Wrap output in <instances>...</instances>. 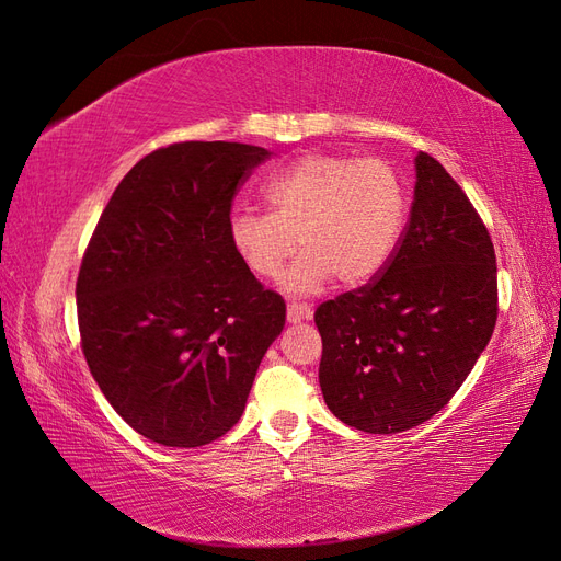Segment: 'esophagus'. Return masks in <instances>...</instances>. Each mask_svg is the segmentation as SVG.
I'll return each mask as SVG.
<instances>
[{"label":"esophagus","instance_id":"esophagus-1","mask_svg":"<svg viewBox=\"0 0 561 561\" xmlns=\"http://www.w3.org/2000/svg\"><path fill=\"white\" fill-rule=\"evenodd\" d=\"M311 318H313V309L309 307V304H297V301L287 304V320L290 322H301V320H311Z\"/></svg>","mask_w":561,"mask_h":561}]
</instances>
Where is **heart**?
Here are the masks:
<instances>
[{"mask_svg": "<svg viewBox=\"0 0 561 561\" xmlns=\"http://www.w3.org/2000/svg\"><path fill=\"white\" fill-rule=\"evenodd\" d=\"M268 213L233 208L229 241L252 276L278 278L285 290L313 295L339 278L346 287L375 280L393 260L407 219V194L381 159L307 154L264 184Z\"/></svg>", "mask_w": 561, "mask_h": 561, "instance_id": "obj_1", "label": "heart"}]
</instances>
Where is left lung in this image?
Segmentation results:
<instances>
[{"instance_id":"left-lung-1","label":"left lung","mask_w":561,"mask_h":561,"mask_svg":"<svg viewBox=\"0 0 561 561\" xmlns=\"http://www.w3.org/2000/svg\"><path fill=\"white\" fill-rule=\"evenodd\" d=\"M410 222L393 260L367 285L322 301L320 390L363 433L428 421L486 348L499 318L496 254L461 186L419 151Z\"/></svg>"}]
</instances>
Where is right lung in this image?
I'll list each match as a JSON object with an SVG mask.
<instances>
[{
	"mask_svg": "<svg viewBox=\"0 0 561 561\" xmlns=\"http://www.w3.org/2000/svg\"><path fill=\"white\" fill-rule=\"evenodd\" d=\"M271 151L175 142L118 182L77 278L81 351L133 431L201 447L236 426L285 301L233 252L239 186Z\"/></svg>",
	"mask_w": 561,
	"mask_h": 561,
	"instance_id": "obj_1",
	"label": "right lung"
}]
</instances>
